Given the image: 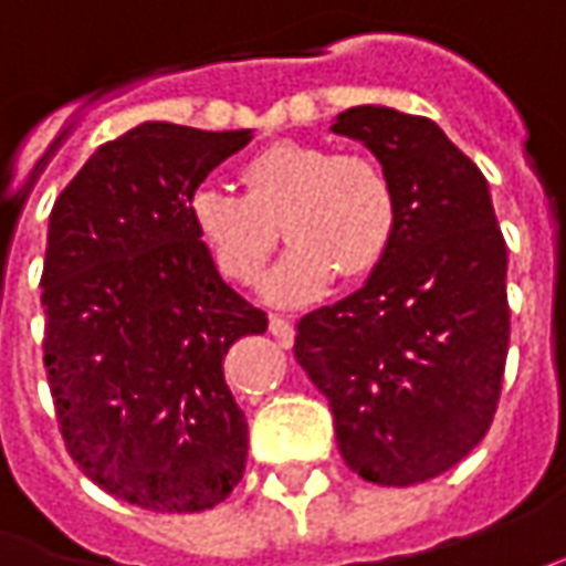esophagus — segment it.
Returning <instances> with one entry per match:
<instances>
[{"label": "esophagus", "instance_id": "obj_1", "mask_svg": "<svg viewBox=\"0 0 566 566\" xmlns=\"http://www.w3.org/2000/svg\"><path fill=\"white\" fill-rule=\"evenodd\" d=\"M269 332L282 340V347H291V340H294V325H291V318H284V315H272V318H269Z\"/></svg>", "mask_w": 566, "mask_h": 566}]
</instances>
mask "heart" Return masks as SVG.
Wrapping results in <instances>:
<instances>
[{
    "instance_id": "b5f03b06",
    "label": "heart",
    "mask_w": 566,
    "mask_h": 566,
    "mask_svg": "<svg viewBox=\"0 0 566 566\" xmlns=\"http://www.w3.org/2000/svg\"><path fill=\"white\" fill-rule=\"evenodd\" d=\"M238 182L244 195L195 188L188 217L219 272L238 284L260 282L282 229L294 248L269 275L266 297L275 303L322 294L337 272L347 282L365 279L394 248V179L368 154L282 138L253 151Z\"/></svg>"
}]
</instances>
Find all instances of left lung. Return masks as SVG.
<instances>
[{
	"label": "left lung",
	"mask_w": 566,
	"mask_h": 566,
	"mask_svg": "<svg viewBox=\"0 0 566 566\" xmlns=\"http://www.w3.org/2000/svg\"><path fill=\"white\" fill-rule=\"evenodd\" d=\"M394 179L399 229L368 282L297 322L294 356L328 396L349 471L412 486L493 424L511 310L509 248L483 172L428 117L349 107L332 126Z\"/></svg>",
	"instance_id": "8db88e82"
}]
</instances>
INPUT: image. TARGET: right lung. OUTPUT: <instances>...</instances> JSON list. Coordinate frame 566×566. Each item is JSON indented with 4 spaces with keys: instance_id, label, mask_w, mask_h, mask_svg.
<instances>
[{
    "instance_id": "1",
    "label": "right lung",
    "mask_w": 566,
    "mask_h": 566,
    "mask_svg": "<svg viewBox=\"0 0 566 566\" xmlns=\"http://www.w3.org/2000/svg\"><path fill=\"white\" fill-rule=\"evenodd\" d=\"M251 129L142 123L105 142L49 217L45 371L64 446L95 486L164 514L219 505L248 461L222 378L266 313L219 279L188 198Z\"/></svg>"
}]
</instances>
